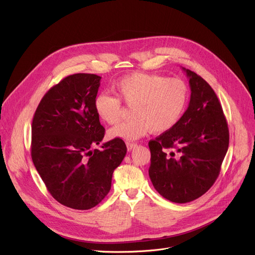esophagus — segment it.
Segmentation results:
<instances>
[{
    "label": "esophagus",
    "instance_id": "obj_1",
    "mask_svg": "<svg viewBox=\"0 0 255 255\" xmlns=\"http://www.w3.org/2000/svg\"><path fill=\"white\" fill-rule=\"evenodd\" d=\"M127 147H128V150L130 151L131 149H134L135 147H137V143H134V142H127Z\"/></svg>",
    "mask_w": 255,
    "mask_h": 255
}]
</instances>
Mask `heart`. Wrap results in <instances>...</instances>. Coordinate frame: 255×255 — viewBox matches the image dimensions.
I'll return each instance as SVG.
<instances>
[{"label":"heart","instance_id":"heart-1","mask_svg":"<svg viewBox=\"0 0 255 255\" xmlns=\"http://www.w3.org/2000/svg\"><path fill=\"white\" fill-rule=\"evenodd\" d=\"M118 96L100 94L93 107L98 116L114 125L124 115L123 101L131 106V119L109 130L111 139L137 140L149 131L164 132L172 128L183 116L189 101L187 84L178 78L134 72L113 85Z\"/></svg>","mask_w":255,"mask_h":255}]
</instances>
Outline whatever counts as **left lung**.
<instances>
[{"label": "left lung", "mask_w": 255, "mask_h": 255, "mask_svg": "<svg viewBox=\"0 0 255 255\" xmlns=\"http://www.w3.org/2000/svg\"><path fill=\"white\" fill-rule=\"evenodd\" d=\"M191 88L178 123L150 140L149 177L161 195L176 203L197 199L219 176L229 131L221 104L209 83L183 67Z\"/></svg>", "instance_id": "8db88e82"}]
</instances>
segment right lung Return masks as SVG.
<instances>
[{"instance_id": "1", "label": "right lung", "mask_w": 255, "mask_h": 255, "mask_svg": "<svg viewBox=\"0 0 255 255\" xmlns=\"http://www.w3.org/2000/svg\"><path fill=\"white\" fill-rule=\"evenodd\" d=\"M101 79L93 74L64 78L44 94L32 121L36 170L51 195L75 210L94 208L107 196L127 153L123 139L91 149L105 136L93 107Z\"/></svg>"}]
</instances>
